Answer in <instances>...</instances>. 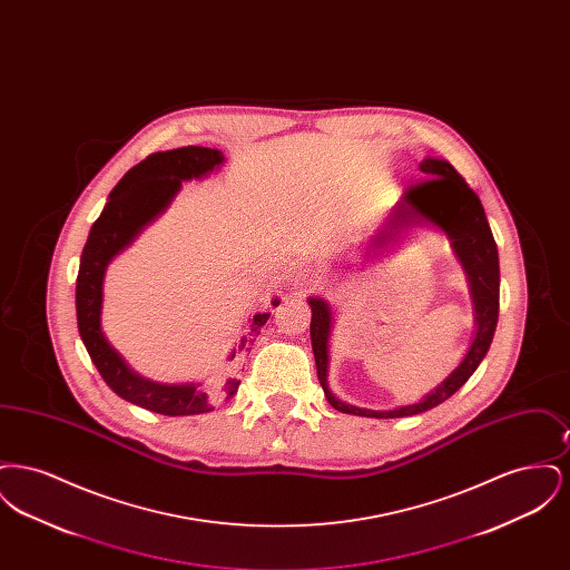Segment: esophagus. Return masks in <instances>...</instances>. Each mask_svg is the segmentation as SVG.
<instances>
[{
    "instance_id": "obj_1",
    "label": "esophagus",
    "mask_w": 570,
    "mask_h": 570,
    "mask_svg": "<svg viewBox=\"0 0 570 570\" xmlns=\"http://www.w3.org/2000/svg\"><path fill=\"white\" fill-rule=\"evenodd\" d=\"M323 279H325V275L321 269H303V272L298 273L297 282L301 286H309V288H316V286H321L323 284Z\"/></svg>"
}]
</instances>
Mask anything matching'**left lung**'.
I'll return each instance as SVG.
<instances>
[{
	"label": "left lung",
	"instance_id": "8db88e82",
	"mask_svg": "<svg viewBox=\"0 0 570 570\" xmlns=\"http://www.w3.org/2000/svg\"><path fill=\"white\" fill-rule=\"evenodd\" d=\"M419 170L425 179L410 184L402 196V205L397 207L395 216L391 219L393 226L407 224L414 216L425 217L435 226H440L451 244L455 247V254L468 273L472 297L476 305V337L472 342V348L461 361L460 367L444 380L435 391H432L423 402L410 404V406L395 407V410H365V407L348 406L340 402L326 386V340L331 331V312L323 298H309L312 307V348L316 358L318 380L323 384L328 404L358 416H372V419H395V416H410L425 412L430 407L442 404L449 400L465 380L474 374L483 356L488 354L489 344L493 340L495 325H498V309H500V265H498V247L493 242L488 217L483 212V205L474 190L465 184L460 173L444 160L428 158L419 164Z\"/></svg>",
	"mask_w": 570,
	"mask_h": 570
}]
</instances>
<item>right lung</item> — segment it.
<instances>
[{"label":"right lung","instance_id":"add662e5","mask_svg":"<svg viewBox=\"0 0 570 570\" xmlns=\"http://www.w3.org/2000/svg\"><path fill=\"white\" fill-rule=\"evenodd\" d=\"M224 156L209 147H179L158 151L132 166L112 188L105 212L94 222L87 244L82 247L81 267L77 277V321L87 353L100 376L126 402L166 414L188 416L214 410L216 404L233 397L242 380H214L209 384H158L140 379L115 353L100 328L102 307V277L110 258L135 239L138 230L149 224L170 203L181 181L200 177L222 164ZM279 301H273L277 305ZM272 314H256L239 342V351L247 353L254 346L261 326Z\"/></svg>","mask_w":570,"mask_h":570}]
</instances>
